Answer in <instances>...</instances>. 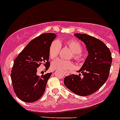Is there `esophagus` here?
<instances>
[{
  "mask_svg": "<svg viewBox=\"0 0 120 120\" xmlns=\"http://www.w3.org/2000/svg\"><path fill=\"white\" fill-rule=\"evenodd\" d=\"M64 74V75H66V76L69 75V74H69L68 72H65Z\"/></svg>",
  "mask_w": 120,
  "mask_h": 120,
  "instance_id": "1",
  "label": "esophagus"
}]
</instances>
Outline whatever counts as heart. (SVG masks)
Here are the masks:
<instances>
[{"label":"heart","mask_w":120,"mask_h":120,"mask_svg":"<svg viewBox=\"0 0 120 120\" xmlns=\"http://www.w3.org/2000/svg\"><path fill=\"white\" fill-rule=\"evenodd\" d=\"M66 45L72 51V57L77 61H80L82 59L81 52L82 46L80 42L76 39H71L66 42ZM61 44L58 41H53L49 48V54L50 59H54L58 56L61 49ZM52 67L55 70H59L62 72L72 70L74 66L72 61H66L61 59L54 60L52 63Z\"/></svg>","instance_id":"obj_1"}]
</instances>
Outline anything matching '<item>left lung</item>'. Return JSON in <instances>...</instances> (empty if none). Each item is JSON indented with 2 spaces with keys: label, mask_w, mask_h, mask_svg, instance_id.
I'll list each match as a JSON object with an SVG mask.
<instances>
[{
  "label": "left lung",
  "mask_w": 120,
  "mask_h": 120,
  "mask_svg": "<svg viewBox=\"0 0 120 120\" xmlns=\"http://www.w3.org/2000/svg\"><path fill=\"white\" fill-rule=\"evenodd\" d=\"M86 47L88 55L84 63L78 71L79 75L71 74L65 77L64 83L71 92L82 96L96 92L108 79L112 62V53L107 46L96 38L75 34Z\"/></svg>",
  "instance_id": "left-lung-1"
}]
</instances>
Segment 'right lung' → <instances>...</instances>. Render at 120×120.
I'll return each mask as SVG.
<instances>
[{
	"mask_svg": "<svg viewBox=\"0 0 120 120\" xmlns=\"http://www.w3.org/2000/svg\"><path fill=\"white\" fill-rule=\"evenodd\" d=\"M56 37L53 33L43 34L29 42L14 60L11 79L14 92L24 102L32 103L44 94L52 72L37 74L38 67L43 64L46 70L50 67L49 48Z\"/></svg>",
	"mask_w": 120,
	"mask_h": 120,
	"instance_id": "1",
	"label": "right lung"
}]
</instances>
